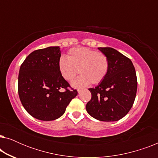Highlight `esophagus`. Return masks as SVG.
Wrapping results in <instances>:
<instances>
[{
    "label": "esophagus",
    "instance_id": "esophagus-1",
    "mask_svg": "<svg viewBox=\"0 0 158 158\" xmlns=\"http://www.w3.org/2000/svg\"><path fill=\"white\" fill-rule=\"evenodd\" d=\"M82 90H83V89H82V88H78V89H77V92L81 93V91Z\"/></svg>",
    "mask_w": 158,
    "mask_h": 158
}]
</instances>
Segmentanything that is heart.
<instances>
[{
	"instance_id": "1",
	"label": "heart",
	"mask_w": 158,
	"mask_h": 158,
	"mask_svg": "<svg viewBox=\"0 0 158 158\" xmlns=\"http://www.w3.org/2000/svg\"><path fill=\"white\" fill-rule=\"evenodd\" d=\"M59 70L62 77L70 81L78 73L81 74L72 85L81 87L88 83L98 84L106 76L109 62L106 55L102 52L85 47H77L69 50L67 58H60Z\"/></svg>"
}]
</instances>
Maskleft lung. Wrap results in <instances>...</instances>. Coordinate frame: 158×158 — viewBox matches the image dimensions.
Masks as SVG:
<instances>
[{"instance_id": "1", "label": "left lung", "mask_w": 158, "mask_h": 158, "mask_svg": "<svg viewBox=\"0 0 158 158\" xmlns=\"http://www.w3.org/2000/svg\"><path fill=\"white\" fill-rule=\"evenodd\" d=\"M109 59L106 76L96 87L89 88L91 99L86 111L102 122L122 118L132 107L137 89L136 71L132 62L111 47H98Z\"/></svg>"}]
</instances>
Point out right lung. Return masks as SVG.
<instances>
[{
  "instance_id": "1",
  "label": "right lung",
  "mask_w": 158,
  "mask_h": 158,
  "mask_svg": "<svg viewBox=\"0 0 158 158\" xmlns=\"http://www.w3.org/2000/svg\"><path fill=\"white\" fill-rule=\"evenodd\" d=\"M60 47L35 50L26 58L19 74L18 90L23 106L33 117L52 121L63 115L77 95L60 74Z\"/></svg>"
}]
</instances>
